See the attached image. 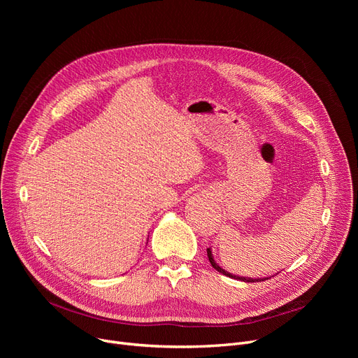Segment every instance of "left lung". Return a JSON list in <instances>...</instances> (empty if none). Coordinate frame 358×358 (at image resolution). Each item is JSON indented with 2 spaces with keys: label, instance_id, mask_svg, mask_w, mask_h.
Listing matches in <instances>:
<instances>
[{
  "label": "left lung",
  "instance_id": "1",
  "mask_svg": "<svg viewBox=\"0 0 358 358\" xmlns=\"http://www.w3.org/2000/svg\"><path fill=\"white\" fill-rule=\"evenodd\" d=\"M208 257H209V261H210V264H212V267L215 268V270H217L219 273H222V274H224V275H228V277H232V278H236V280H242V281H247V283H254V281H261V278H248V277H239V275H232L231 273H227L224 270H222L216 262H215V259H213V257H212V251H210V248H208ZM266 280V278H264Z\"/></svg>",
  "mask_w": 358,
  "mask_h": 358
}]
</instances>
